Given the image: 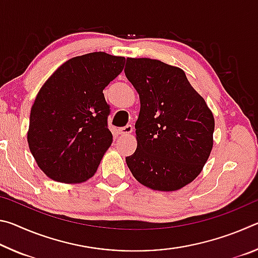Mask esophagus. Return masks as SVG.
I'll use <instances>...</instances> for the list:
<instances>
[{"label": "esophagus", "mask_w": 258, "mask_h": 258, "mask_svg": "<svg viewBox=\"0 0 258 258\" xmlns=\"http://www.w3.org/2000/svg\"><path fill=\"white\" fill-rule=\"evenodd\" d=\"M132 131H133V126L132 125H126V126H124V127H119L118 128V132L121 135H127L130 133H132Z\"/></svg>", "instance_id": "1"}]
</instances>
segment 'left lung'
Instances as JSON below:
<instances>
[{
    "mask_svg": "<svg viewBox=\"0 0 258 258\" xmlns=\"http://www.w3.org/2000/svg\"><path fill=\"white\" fill-rule=\"evenodd\" d=\"M126 78L140 95L138 147L126 157L141 184L175 191L195 180L213 148L215 123L182 69L149 58H127Z\"/></svg>",
    "mask_w": 258,
    "mask_h": 258,
    "instance_id": "left-lung-1",
    "label": "left lung"
}]
</instances>
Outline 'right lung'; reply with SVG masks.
<instances>
[{
  "instance_id": "add662e5",
  "label": "right lung",
  "mask_w": 258,
  "mask_h": 258,
  "mask_svg": "<svg viewBox=\"0 0 258 258\" xmlns=\"http://www.w3.org/2000/svg\"><path fill=\"white\" fill-rule=\"evenodd\" d=\"M124 56L92 52L68 60L42 86L30 110V152L52 180L80 183L94 175L112 143L103 95Z\"/></svg>"
}]
</instances>
